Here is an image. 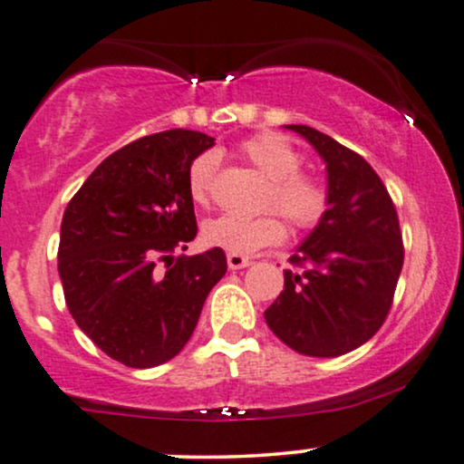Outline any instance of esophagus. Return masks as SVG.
Wrapping results in <instances>:
<instances>
[{"label": "esophagus", "instance_id": "esophagus-1", "mask_svg": "<svg viewBox=\"0 0 464 464\" xmlns=\"http://www.w3.org/2000/svg\"><path fill=\"white\" fill-rule=\"evenodd\" d=\"M227 264L231 270H242V268H246V266H250V257H246V255H239V253H228Z\"/></svg>", "mask_w": 464, "mask_h": 464}]
</instances>
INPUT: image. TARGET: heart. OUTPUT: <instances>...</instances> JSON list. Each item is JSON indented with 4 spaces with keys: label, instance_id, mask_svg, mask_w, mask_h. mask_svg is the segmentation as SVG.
Returning <instances> with one entry per match:
<instances>
[{
    "label": "heart",
    "instance_id": "1",
    "mask_svg": "<svg viewBox=\"0 0 464 464\" xmlns=\"http://www.w3.org/2000/svg\"><path fill=\"white\" fill-rule=\"evenodd\" d=\"M266 179L270 188L266 191V207L276 209L281 216L299 228H310L323 220L329 207V189L323 179L301 172L303 154L279 132H259L239 146ZM218 169L214 152H202L189 165L188 185L191 198L200 205L209 200L211 185ZM285 237V227L275 214L264 216H233L225 214L202 225V239L209 246L228 253H253L262 246H273Z\"/></svg>",
    "mask_w": 464,
    "mask_h": 464
}]
</instances>
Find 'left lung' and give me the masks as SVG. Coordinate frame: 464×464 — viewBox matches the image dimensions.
<instances>
[{"mask_svg": "<svg viewBox=\"0 0 464 464\" xmlns=\"http://www.w3.org/2000/svg\"><path fill=\"white\" fill-rule=\"evenodd\" d=\"M327 168L329 207L284 270V292L264 312L273 334L312 358H335L371 340L392 305L403 244L388 189L358 152L324 132L287 124Z\"/></svg>", "mask_w": 464, "mask_h": 464, "instance_id": "left-lung-1", "label": "left lung"}]
</instances>
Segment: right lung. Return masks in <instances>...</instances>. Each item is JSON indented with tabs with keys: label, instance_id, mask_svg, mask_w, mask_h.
<instances>
[{
	"label": "right lung",
	"instance_id": "obj_1",
	"mask_svg": "<svg viewBox=\"0 0 464 464\" xmlns=\"http://www.w3.org/2000/svg\"><path fill=\"white\" fill-rule=\"evenodd\" d=\"M214 141L183 129L141 137L106 157L63 216L58 275L69 312L130 369L172 360L227 273L222 248L172 257L198 231L188 172ZM157 258L169 268L163 276Z\"/></svg>",
	"mask_w": 464,
	"mask_h": 464
}]
</instances>
